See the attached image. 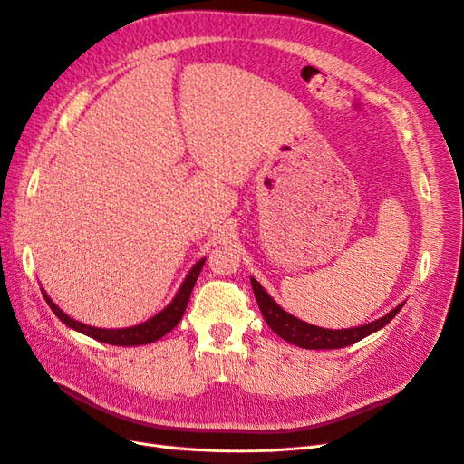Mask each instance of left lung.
<instances>
[{
  "label": "left lung",
  "mask_w": 464,
  "mask_h": 464,
  "mask_svg": "<svg viewBox=\"0 0 464 464\" xmlns=\"http://www.w3.org/2000/svg\"><path fill=\"white\" fill-rule=\"evenodd\" d=\"M251 286H254V294L259 310L269 325L278 336H283L285 341L302 346V348H310V350H329V348H344L348 344H354L362 341L363 336H368L375 333L377 329L385 327L387 323L395 317L401 312V305H397L395 310L389 312L385 317L377 319L373 323H368L363 327H354V329H321L315 325H310V323L300 321L294 315L286 314L283 307H280L269 294L265 292V288L257 283L256 278H251Z\"/></svg>",
  "instance_id": "obj_1"
}]
</instances>
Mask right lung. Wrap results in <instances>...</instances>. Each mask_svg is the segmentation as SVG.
I'll return each mask as SVG.
<instances>
[{"label": "right lung", "instance_id": "add662e5", "mask_svg": "<svg viewBox=\"0 0 464 464\" xmlns=\"http://www.w3.org/2000/svg\"><path fill=\"white\" fill-rule=\"evenodd\" d=\"M203 263L205 259H201L199 263L193 265V269L189 271V275L186 276L184 285H181L179 292L176 294V298L172 300V304L164 307V310L154 315L152 319L141 323V325H135V327H128V329H98V327H89L85 325V323H79L75 319L69 317L67 314H63L58 305H55L48 296L46 292L42 290V294H44V300L48 302V305L52 307V312L58 315L67 327H72L82 334H89L92 336L94 341H101V343H108V344H116V346H139V344H149V343H154L162 339V336L166 333H170L179 319L184 317V312L188 307V302H189V296H191V290L195 286V283H198V276L203 269Z\"/></svg>", "mask_w": 464, "mask_h": 464}]
</instances>
